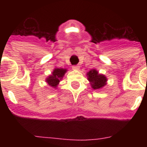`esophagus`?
<instances>
[{"label":"esophagus","instance_id":"1","mask_svg":"<svg viewBox=\"0 0 147 147\" xmlns=\"http://www.w3.org/2000/svg\"><path fill=\"white\" fill-rule=\"evenodd\" d=\"M79 68H80V67L78 66V65H73V66H72V69L75 70V71H78V70H79Z\"/></svg>","mask_w":147,"mask_h":147}]
</instances>
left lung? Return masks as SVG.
Masks as SVG:
<instances>
[{
  "mask_svg": "<svg viewBox=\"0 0 147 147\" xmlns=\"http://www.w3.org/2000/svg\"><path fill=\"white\" fill-rule=\"evenodd\" d=\"M87 76L92 88L94 90L100 89L107 84V78L104 75L98 73L95 69L90 70L87 73Z\"/></svg>",
  "mask_w": 147,
  "mask_h": 147,
  "instance_id": "left-lung-1",
  "label": "left lung"
}]
</instances>
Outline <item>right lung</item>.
<instances>
[{
	"mask_svg": "<svg viewBox=\"0 0 147 147\" xmlns=\"http://www.w3.org/2000/svg\"><path fill=\"white\" fill-rule=\"evenodd\" d=\"M67 71L66 69H59V68H55L53 71L52 72V75L48 76L47 78L46 82L48 83V85L52 88H56L59 85V83L62 78H63L65 73Z\"/></svg>",
	"mask_w": 147,
	"mask_h": 147,
	"instance_id": "obj_1",
	"label": "right lung"
}]
</instances>
